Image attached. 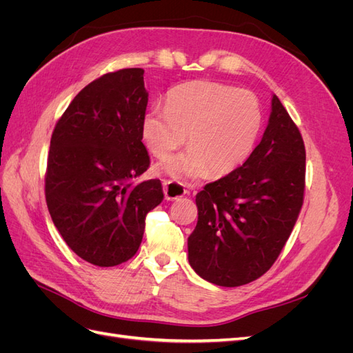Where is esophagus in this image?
<instances>
[{
  "mask_svg": "<svg viewBox=\"0 0 353 353\" xmlns=\"http://www.w3.org/2000/svg\"><path fill=\"white\" fill-rule=\"evenodd\" d=\"M163 184V193L166 200H175L185 196L187 190L184 188V185L178 183V181H170V179H162Z\"/></svg>",
  "mask_w": 353,
  "mask_h": 353,
  "instance_id": "34e87169",
  "label": "esophagus"
}]
</instances>
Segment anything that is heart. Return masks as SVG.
<instances>
[{
	"mask_svg": "<svg viewBox=\"0 0 353 353\" xmlns=\"http://www.w3.org/2000/svg\"><path fill=\"white\" fill-rule=\"evenodd\" d=\"M262 112L250 91L215 81H193L168 92L166 108H152L141 134L148 152L163 157L184 144L187 152L159 165L176 178H197L210 169L225 175L245 162L258 140Z\"/></svg>",
	"mask_w": 353,
	"mask_h": 353,
	"instance_id": "heart-1",
	"label": "heart"
}]
</instances>
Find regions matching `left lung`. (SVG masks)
<instances>
[{"label":"left lung","mask_w":353,"mask_h":353,"mask_svg":"<svg viewBox=\"0 0 353 353\" xmlns=\"http://www.w3.org/2000/svg\"><path fill=\"white\" fill-rule=\"evenodd\" d=\"M305 162L301 131L274 95L268 126L249 159L196 196L188 262L201 279L239 287L271 268L303 205Z\"/></svg>","instance_id":"obj_1"}]
</instances>
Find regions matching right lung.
<instances>
[{
	"label": "right lung",
	"instance_id": "add662e5",
	"mask_svg": "<svg viewBox=\"0 0 353 353\" xmlns=\"http://www.w3.org/2000/svg\"><path fill=\"white\" fill-rule=\"evenodd\" d=\"M144 70L105 73L79 91L51 135L46 172L48 212L63 240L97 266L130 261L145 216L163 200L159 179L137 183L150 166L141 125Z\"/></svg>",
	"mask_w": 353,
	"mask_h": 353
}]
</instances>
